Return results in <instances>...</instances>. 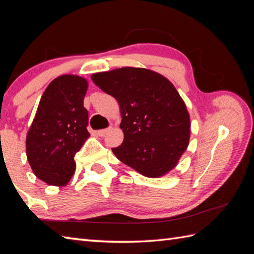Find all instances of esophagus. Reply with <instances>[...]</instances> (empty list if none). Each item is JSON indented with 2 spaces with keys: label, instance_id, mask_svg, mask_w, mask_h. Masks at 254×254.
<instances>
[{
  "label": "esophagus",
  "instance_id": "1",
  "mask_svg": "<svg viewBox=\"0 0 254 254\" xmlns=\"http://www.w3.org/2000/svg\"><path fill=\"white\" fill-rule=\"evenodd\" d=\"M111 130V128L109 127V128H104V130H99V131H97V135L98 136H100V137H104L106 134L109 132Z\"/></svg>",
  "mask_w": 254,
  "mask_h": 254
}]
</instances>
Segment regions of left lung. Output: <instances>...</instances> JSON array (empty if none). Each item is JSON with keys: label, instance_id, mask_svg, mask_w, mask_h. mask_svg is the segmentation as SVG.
I'll use <instances>...</instances> for the list:
<instances>
[{"label": "left lung", "instance_id": "left-lung-1", "mask_svg": "<svg viewBox=\"0 0 254 254\" xmlns=\"http://www.w3.org/2000/svg\"><path fill=\"white\" fill-rule=\"evenodd\" d=\"M93 82L115 97L124 133L112 148L116 157L148 178L174 169L190 141V116L176 87L163 75L142 67H121L91 75Z\"/></svg>", "mask_w": 254, "mask_h": 254}]
</instances>
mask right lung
<instances>
[{"instance_id":"add662e5","label":"right lung","mask_w":254,"mask_h":254,"mask_svg":"<svg viewBox=\"0 0 254 254\" xmlns=\"http://www.w3.org/2000/svg\"><path fill=\"white\" fill-rule=\"evenodd\" d=\"M88 83L78 75L53 79L42 95L26 136L34 174L47 185L66 186L76 169L74 156L90 134L84 97Z\"/></svg>"}]
</instances>
